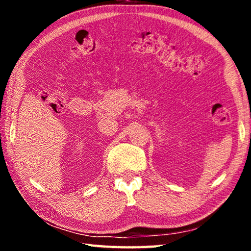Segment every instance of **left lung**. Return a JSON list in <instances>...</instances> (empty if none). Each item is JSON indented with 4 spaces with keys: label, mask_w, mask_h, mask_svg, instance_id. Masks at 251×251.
Segmentation results:
<instances>
[{
    "label": "left lung",
    "mask_w": 251,
    "mask_h": 251,
    "mask_svg": "<svg viewBox=\"0 0 251 251\" xmlns=\"http://www.w3.org/2000/svg\"><path fill=\"white\" fill-rule=\"evenodd\" d=\"M250 138H251V136H250Z\"/></svg>",
    "instance_id": "obj_1"
}]
</instances>
